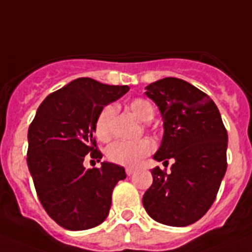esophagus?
I'll use <instances>...</instances> for the list:
<instances>
[{"label": "esophagus", "mask_w": 252, "mask_h": 252, "mask_svg": "<svg viewBox=\"0 0 252 252\" xmlns=\"http://www.w3.org/2000/svg\"><path fill=\"white\" fill-rule=\"evenodd\" d=\"M126 175H128V176H132V175L135 172V170L133 167H126Z\"/></svg>", "instance_id": "1"}]
</instances>
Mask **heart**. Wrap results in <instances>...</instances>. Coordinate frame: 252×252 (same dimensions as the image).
I'll return each mask as SVG.
<instances>
[{"instance_id": "obj_1", "label": "heart", "mask_w": 252, "mask_h": 252, "mask_svg": "<svg viewBox=\"0 0 252 252\" xmlns=\"http://www.w3.org/2000/svg\"><path fill=\"white\" fill-rule=\"evenodd\" d=\"M128 109L142 122H150L155 115V110L150 101L144 99H133L128 102ZM115 108L106 105L100 110L95 120V134L102 142H108L113 137V122ZM153 150V143L148 138L134 142L118 141L106 151V157L110 162L122 166H137Z\"/></svg>"}]
</instances>
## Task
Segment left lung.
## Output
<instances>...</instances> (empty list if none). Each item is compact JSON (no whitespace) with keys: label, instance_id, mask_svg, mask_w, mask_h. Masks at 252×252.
<instances>
[{"label":"left lung","instance_id":"8db88e82","mask_svg":"<svg viewBox=\"0 0 252 252\" xmlns=\"http://www.w3.org/2000/svg\"><path fill=\"white\" fill-rule=\"evenodd\" d=\"M146 95L158 106L165 129L153 158L175 162L168 174L158 166L151 171L143 207L156 222L189 226L216 200L227 170V130L213 100L187 81L162 78L148 85Z\"/></svg>","mask_w":252,"mask_h":252}]
</instances>
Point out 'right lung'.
Segmentation results:
<instances>
[{"instance_id": "1", "label": "right lung", "mask_w": 252, "mask_h": 252, "mask_svg": "<svg viewBox=\"0 0 252 252\" xmlns=\"http://www.w3.org/2000/svg\"><path fill=\"white\" fill-rule=\"evenodd\" d=\"M128 90L81 77L48 95L36 110L26 161L41 205L63 228L99 226L108 217L114 188L126 178L122 166L101 162L86 170L84 159L89 153L101 159L94 138L96 117Z\"/></svg>"}]
</instances>
